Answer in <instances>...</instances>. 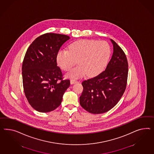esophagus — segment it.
Here are the masks:
<instances>
[{"label":"esophagus","instance_id":"34e87169","mask_svg":"<svg viewBox=\"0 0 154 154\" xmlns=\"http://www.w3.org/2000/svg\"><path fill=\"white\" fill-rule=\"evenodd\" d=\"M71 82V85H73V84L77 83V82H78V81H76V80H75V79H71V82Z\"/></svg>","mask_w":154,"mask_h":154}]
</instances>
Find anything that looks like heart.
<instances>
[{
    "instance_id": "1",
    "label": "heart",
    "mask_w": 154,
    "mask_h": 154,
    "mask_svg": "<svg viewBox=\"0 0 154 154\" xmlns=\"http://www.w3.org/2000/svg\"><path fill=\"white\" fill-rule=\"evenodd\" d=\"M110 49L106 42L80 40L69 46V51L62 49L57 54V62L63 70L69 71L75 64L79 66L66 75L70 79H79L85 75L95 76L100 73L108 62Z\"/></svg>"
}]
</instances>
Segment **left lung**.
<instances>
[{"instance_id":"obj_1","label":"left lung","mask_w":154,"mask_h":154,"mask_svg":"<svg viewBox=\"0 0 154 154\" xmlns=\"http://www.w3.org/2000/svg\"><path fill=\"white\" fill-rule=\"evenodd\" d=\"M113 53L105 71L82 82L81 106L88 112H107L120 100L126 88L128 64L124 51L112 39Z\"/></svg>"}]
</instances>
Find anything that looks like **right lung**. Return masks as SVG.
Returning a JSON list of instances; mask_svg holds the SVG:
<instances>
[{"label":"right lung","instance_id":"1","mask_svg":"<svg viewBox=\"0 0 154 154\" xmlns=\"http://www.w3.org/2000/svg\"><path fill=\"white\" fill-rule=\"evenodd\" d=\"M69 38L65 35L45 33L36 38L26 53L22 68L24 92L31 106L39 112L57 108L70 86L69 79L63 80L57 63V54Z\"/></svg>","mask_w":154,"mask_h":154}]
</instances>
